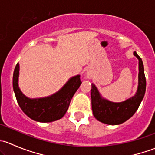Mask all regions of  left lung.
Segmentation results:
<instances>
[{
    "label": "left lung",
    "mask_w": 155,
    "mask_h": 155,
    "mask_svg": "<svg viewBox=\"0 0 155 155\" xmlns=\"http://www.w3.org/2000/svg\"><path fill=\"white\" fill-rule=\"evenodd\" d=\"M139 59V85L135 96L121 103H112L102 99L97 89L91 84V96L93 115L97 120L109 125H116L124 122L134 115L144 97L146 88V80L144 67L141 58L134 52Z\"/></svg>",
    "instance_id": "left-lung-1"
}]
</instances>
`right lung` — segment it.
Masks as SVG:
<instances>
[{"mask_svg":"<svg viewBox=\"0 0 155 155\" xmlns=\"http://www.w3.org/2000/svg\"><path fill=\"white\" fill-rule=\"evenodd\" d=\"M19 65L17 63L13 73L12 86L17 102L21 110L34 121L51 122L61 118L67 112L72 97L80 86V76L71 78L58 92L40 99H29L21 92L18 86Z\"/></svg>","mask_w":155,"mask_h":155,"instance_id":"right-lung-1","label":"right lung"}]
</instances>
